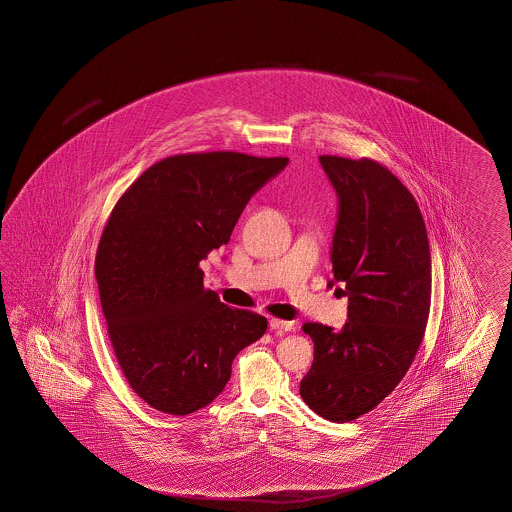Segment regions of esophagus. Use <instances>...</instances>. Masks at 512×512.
Returning a JSON list of instances; mask_svg holds the SVG:
<instances>
[{
  "mask_svg": "<svg viewBox=\"0 0 512 512\" xmlns=\"http://www.w3.org/2000/svg\"><path fill=\"white\" fill-rule=\"evenodd\" d=\"M270 329H279V331H292L294 329V322H287V320H279V318H272L270 320Z\"/></svg>",
  "mask_w": 512,
  "mask_h": 512,
  "instance_id": "34e87169",
  "label": "esophagus"
}]
</instances>
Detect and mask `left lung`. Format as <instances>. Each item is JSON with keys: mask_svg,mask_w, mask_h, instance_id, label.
I'll use <instances>...</instances> for the list:
<instances>
[{"mask_svg": "<svg viewBox=\"0 0 512 512\" xmlns=\"http://www.w3.org/2000/svg\"><path fill=\"white\" fill-rule=\"evenodd\" d=\"M320 164L338 196L329 285L348 296V322L340 331L303 325L314 361L300 394L344 424L377 407L411 368L429 318L431 251L418 203L383 164L335 155Z\"/></svg>", "mask_w": 512, "mask_h": 512, "instance_id": "left-lung-1", "label": "left lung"}]
</instances>
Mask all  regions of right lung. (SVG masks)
<instances>
[{
  "mask_svg": "<svg viewBox=\"0 0 512 512\" xmlns=\"http://www.w3.org/2000/svg\"><path fill=\"white\" fill-rule=\"evenodd\" d=\"M287 157L185 153L150 166L114 205L96 279L118 364L157 411L185 416L218 398L238 351L268 322L203 288L200 262L229 242L251 196Z\"/></svg>",
  "mask_w": 512,
  "mask_h": 512,
  "instance_id": "right-lung-1",
  "label": "right lung"
}]
</instances>
